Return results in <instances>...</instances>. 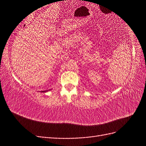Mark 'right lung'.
<instances>
[{
	"label": "right lung",
	"instance_id": "add662e5",
	"mask_svg": "<svg viewBox=\"0 0 146 146\" xmlns=\"http://www.w3.org/2000/svg\"><path fill=\"white\" fill-rule=\"evenodd\" d=\"M50 90H45V91H41V92H47V91H50Z\"/></svg>",
	"mask_w": 146,
	"mask_h": 146
}]
</instances>
